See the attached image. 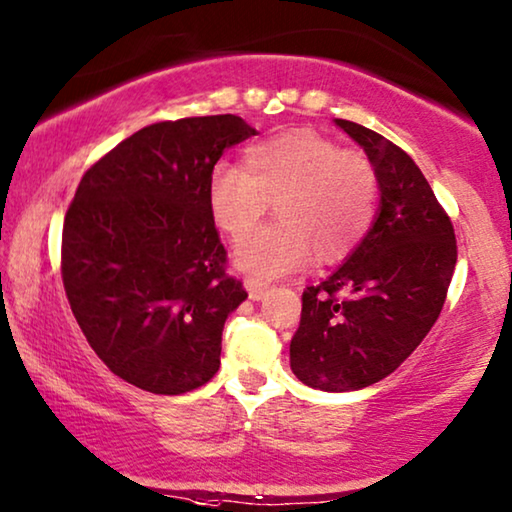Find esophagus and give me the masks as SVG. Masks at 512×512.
<instances>
[{"label":"esophagus","mask_w":512,"mask_h":512,"mask_svg":"<svg viewBox=\"0 0 512 512\" xmlns=\"http://www.w3.org/2000/svg\"><path fill=\"white\" fill-rule=\"evenodd\" d=\"M244 286H247V291H249V298L254 300V302H258V300H263L265 298V293L270 291V286L268 284H263V281H258V279H247L244 281Z\"/></svg>","instance_id":"34e87169"}]
</instances>
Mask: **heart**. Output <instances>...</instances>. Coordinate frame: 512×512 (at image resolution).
Instances as JSON below:
<instances>
[{"label":"heart","mask_w":512,"mask_h":512,"mask_svg":"<svg viewBox=\"0 0 512 512\" xmlns=\"http://www.w3.org/2000/svg\"><path fill=\"white\" fill-rule=\"evenodd\" d=\"M244 168L217 164L207 182L214 224L238 240L275 203L279 222L244 238L235 265L277 279L318 261H342L372 228L379 177L365 152L314 129H291L244 150Z\"/></svg>","instance_id":"b5f03b06"}]
</instances>
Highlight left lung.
<instances>
[{
  "label": "left lung",
  "instance_id": "1",
  "mask_svg": "<svg viewBox=\"0 0 512 512\" xmlns=\"http://www.w3.org/2000/svg\"><path fill=\"white\" fill-rule=\"evenodd\" d=\"M379 177L369 233L339 270L302 293L291 369L309 388L360 390L395 372L439 318L457 263L446 210L409 154L348 120H335Z\"/></svg>",
  "mask_w": 512,
  "mask_h": 512
}]
</instances>
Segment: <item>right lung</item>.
Segmentation results:
<instances>
[{"mask_svg": "<svg viewBox=\"0 0 512 512\" xmlns=\"http://www.w3.org/2000/svg\"><path fill=\"white\" fill-rule=\"evenodd\" d=\"M249 136L238 115L157 122L78 184L62 231L66 298L94 353L140 390L182 395L217 374L224 323L247 291L226 274L207 182Z\"/></svg>", "mask_w": 512, "mask_h": 512, "instance_id": "add662e5", "label": "right lung"}]
</instances>
